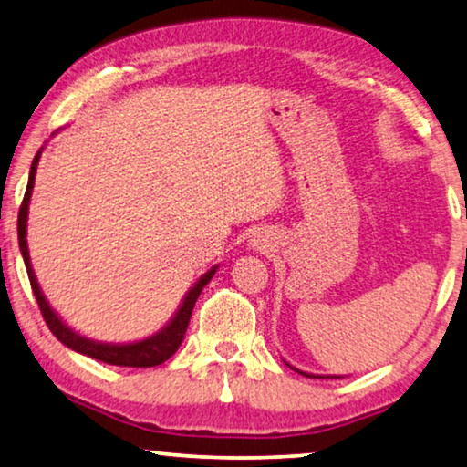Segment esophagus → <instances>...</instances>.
Returning <instances> with one entry per match:
<instances>
[{
	"label": "esophagus",
	"mask_w": 467,
	"mask_h": 467,
	"mask_svg": "<svg viewBox=\"0 0 467 467\" xmlns=\"http://www.w3.org/2000/svg\"><path fill=\"white\" fill-rule=\"evenodd\" d=\"M250 248H253L254 253L267 254L275 248V235L267 232V229H258V232L250 235Z\"/></svg>",
	"instance_id": "obj_1"
}]
</instances>
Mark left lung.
<instances>
[{"label": "left lung", "instance_id": "obj_1", "mask_svg": "<svg viewBox=\"0 0 467 467\" xmlns=\"http://www.w3.org/2000/svg\"><path fill=\"white\" fill-rule=\"evenodd\" d=\"M288 365V368H292L290 363H285ZM294 371H298V374H303V376H306V378H342V376H319V374H306V371H300V369H296V368H292Z\"/></svg>", "mask_w": 467, "mask_h": 467}]
</instances>
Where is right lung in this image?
<instances>
[{
  "mask_svg": "<svg viewBox=\"0 0 467 467\" xmlns=\"http://www.w3.org/2000/svg\"><path fill=\"white\" fill-rule=\"evenodd\" d=\"M43 148L35 154L33 164H31V173H28V183H26V192H25V200L20 204L18 211V246L20 253H23L25 265H26V274L28 279H31V288L35 298H37V305L43 313V319H46L47 327L52 329V334L58 338L64 347L73 348L75 353L88 355L91 358H98V361H104L109 365H119V368H154V365H161L167 361V358L173 357L177 353L179 344H182L185 329H188L193 305L200 296V292L206 284L211 282L213 275L217 274L219 265H214L204 275H200L196 279V284L185 292V296L182 300V305L175 311L173 317L167 326L159 332L148 336V338L138 340V342H125V344H112V342H98L91 338H85L78 332H75L73 327H68L64 324L62 317L58 313L49 306L46 294L41 292L37 277H35L33 265H31V256H28V246H26V221H28V202H31V193H33V185H35V173H37V164L41 159Z\"/></svg>",
  "mask_w": 467,
  "mask_h": 467,
  "instance_id": "right-lung-1",
  "label": "right lung"
}]
</instances>
